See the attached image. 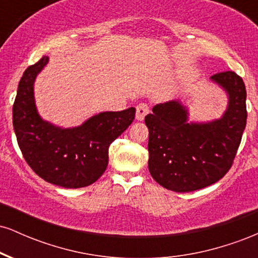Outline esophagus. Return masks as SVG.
<instances>
[{"mask_svg":"<svg viewBox=\"0 0 258 258\" xmlns=\"http://www.w3.org/2000/svg\"><path fill=\"white\" fill-rule=\"evenodd\" d=\"M149 112V106L144 103H141V104L137 105V111H136V119L138 121H143L146 115Z\"/></svg>","mask_w":258,"mask_h":258,"instance_id":"1","label":"esophagus"}]
</instances>
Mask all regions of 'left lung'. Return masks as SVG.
I'll list each match as a JSON object with an SVG mask.
<instances>
[{
  "instance_id": "8db88e82",
  "label": "left lung",
  "mask_w": 258,
  "mask_h": 258,
  "mask_svg": "<svg viewBox=\"0 0 258 258\" xmlns=\"http://www.w3.org/2000/svg\"><path fill=\"white\" fill-rule=\"evenodd\" d=\"M226 93L227 108L221 117L189 120V109L179 99L153 106L146 116L149 130L152 177L176 193H188L220 180L228 172L246 126V90L233 72L210 78Z\"/></svg>"
}]
</instances>
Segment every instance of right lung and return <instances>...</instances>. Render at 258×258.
<instances>
[{"mask_svg":"<svg viewBox=\"0 0 258 258\" xmlns=\"http://www.w3.org/2000/svg\"><path fill=\"white\" fill-rule=\"evenodd\" d=\"M49 57L44 55L23 74L13 105L18 146L32 170L46 182L63 188H84L96 182L108 166V149L135 120L136 109L102 111L80 126L60 127L42 119L34 86Z\"/></svg>","mask_w":258,"mask_h":258,"instance_id":"obj_1","label":"right lung"}]
</instances>
